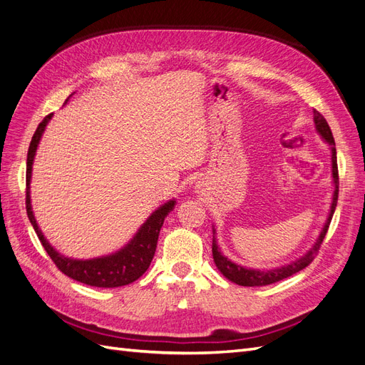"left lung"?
<instances>
[{
	"label": "left lung",
	"mask_w": 365,
	"mask_h": 365,
	"mask_svg": "<svg viewBox=\"0 0 365 365\" xmlns=\"http://www.w3.org/2000/svg\"><path fill=\"white\" fill-rule=\"evenodd\" d=\"M314 123H315V130L317 134L319 135L326 145L330 149V164H332V182H334V192H332V201H330V207H329V213L326 217V222L319 231V235L317 237V240L314 242V245L309 248L303 256H300L298 259L284 263L282 267H275V268H269V269H256V268H248V267H242V264L233 262L231 259H228L225 254L220 251L219 245H217V237H216V228L213 225V242H212V252H213V260L216 268L219 269V272L224 275L225 279H228L230 282H233L236 284L240 286H267L275 282H280L286 277H291L295 272L304 269L309 263L314 260V257L317 256V252L319 250V245L327 233V228L330 225V220H332L335 207H336V201H338V164H336V149H335V140L332 135V130H330L327 121L324 120V117L319 114L318 111H314Z\"/></svg>",
	"instance_id": "8db88e82"
}]
</instances>
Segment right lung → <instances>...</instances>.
I'll list each match as a JSON object with an SVG mask.
<instances>
[{"mask_svg":"<svg viewBox=\"0 0 365 365\" xmlns=\"http://www.w3.org/2000/svg\"><path fill=\"white\" fill-rule=\"evenodd\" d=\"M51 117L53 114H48L41 121L35 135L31 138L29 153H27L26 208H27V216L30 219L33 228L36 231L42 247L46 248L51 260L56 263V267L65 275H68V277H71L73 280H77L83 284L96 286V288H118V286H125L135 282L149 268V264L153 259V254H155V250H157L160 230L164 224V219L168 217V215L175 208L176 200H169L168 202L161 204L155 212H152L150 216L137 230V233L132 236V239L128 242V244L121 247L120 250L111 254H105V256L93 257V259H74V257L63 256V254L54 248L47 240V237L43 236L42 230L36 222V217L33 215L31 197H30L33 161H35L36 150L39 146V141L43 135V130H46L47 125L50 123Z\"/></svg>","mask_w":365,"mask_h":365,"instance_id":"obj_1","label":"right lung"}]
</instances>
